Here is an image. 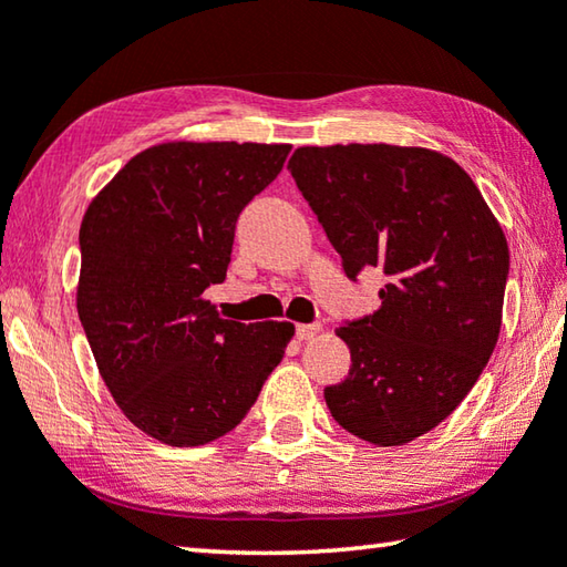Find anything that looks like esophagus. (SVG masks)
I'll return each instance as SVG.
<instances>
[{
	"label": "esophagus",
	"instance_id": "1",
	"mask_svg": "<svg viewBox=\"0 0 567 567\" xmlns=\"http://www.w3.org/2000/svg\"><path fill=\"white\" fill-rule=\"evenodd\" d=\"M317 332H319V324L317 322H312V324H297V329H295V334H297V339H300V342H305V339H312Z\"/></svg>",
	"mask_w": 567,
	"mask_h": 567
}]
</instances>
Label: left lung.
Wrapping results in <instances>:
<instances>
[{
  "mask_svg": "<svg viewBox=\"0 0 567 567\" xmlns=\"http://www.w3.org/2000/svg\"><path fill=\"white\" fill-rule=\"evenodd\" d=\"M297 188L342 255L349 280L379 267L382 307L337 329L352 367L327 386L349 434L401 446L439 426L498 342L508 243L456 161L389 143L302 146Z\"/></svg>",
  "mask_w": 567,
  "mask_h": 567,
  "instance_id": "obj_1",
  "label": "left lung"
}]
</instances>
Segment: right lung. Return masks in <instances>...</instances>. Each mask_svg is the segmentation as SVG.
I'll list each match as a JSON object with an SVG mask.
<instances>
[{"mask_svg":"<svg viewBox=\"0 0 567 567\" xmlns=\"http://www.w3.org/2000/svg\"><path fill=\"white\" fill-rule=\"evenodd\" d=\"M290 148L161 143L81 220V327L113 401L163 444L203 446L238 426L295 334L290 322L223 319L203 297L225 280L243 208Z\"/></svg>","mask_w":567,"mask_h":567,"instance_id":"obj_1","label":"right lung"}]
</instances>
